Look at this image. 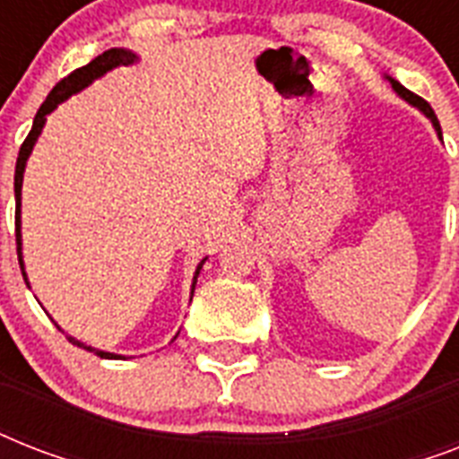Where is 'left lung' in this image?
<instances>
[{
  "instance_id": "1",
  "label": "left lung",
  "mask_w": 459,
  "mask_h": 459,
  "mask_svg": "<svg viewBox=\"0 0 459 459\" xmlns=\"http://www.w3.org/2000/svg\"><path fill=\"white\" fill-rule=\"evenodd\" d=\"M388 81H391V85H393V88H395V92H398L400 97H405L407 102L414 104V107H420V109L424 111V114H427L429 118H431V124H434V128H436V131H438V135H441V124H438V118H436L434 109H431V104H429L427 100H421L420 95H414V92H410V90H407V88H403V85H400L398 81H393V78H388Z\"/></svg>"
}]
</instances>
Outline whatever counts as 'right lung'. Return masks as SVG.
Wrapping results in <instances>:
<instances>
[{
  "label": "right lung",
  "mask_w": 459,
  "mask_h": 459,
  "mask_svg": "<svg viewBox=\"0 0 459 459\" xmlns=\"http://www.w3.org/2000/svg\"><path fill=\"white\" fill-rule=\"evenodd\" d=\"M133 61H135V54H131L128 49H109V52L100 54L97 59L90 61L88 66L75 68L74 74H68L64 81L56 82L52 92H49L45 102H42V107L38 109V114H35L30 133H28V138L23 140V145H21V150H18L16 176H13V193H16V250H18V264H21V272H23V259H21V186H23V169H25V161H28V157H30L32 152V145H35V140H38L42 126H45L47 114L56 109V104L68 100L74 92H81L85 85H90L95 78L104 75L114 66H126V64H133ZM200 269L202 264L197 266V272H195V283H197V273H200ZM23 279H25V272H23ZM195 283H193V290H195ZM68 341L75 342V345H81V348L90 350V352H97L100 357H117V355H109V352H102V350H92L90 345H82V342L74 341V338H68Z\"/></svg>",
  "instance_id": "add662e5"
}]
</instances>
